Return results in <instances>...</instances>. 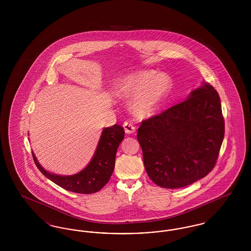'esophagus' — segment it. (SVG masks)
Masks as SVG:
<instances>
[{
	"instance_id": "obj_1",
	"label": "esophagus",
	"mask_w": 251,
	"mask_h": 251,
	"mask_svg": "<svg viewBox=\"0 0 251 251\" xmlns=\"http://www.w3.org/2000/svg\"><path fill=\"white\" fill-rule=\"evenodd\" d=\"M123 127L126 133H132L135 131V126H133V124L130 121H125L123 123Z\"/></svg>"
}]
</instances>
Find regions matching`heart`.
Listing matches in <instances>:
<instances>
[{"label": "heart", "mask_w": 251, "mask_h": 251, "mask_svg": "<svg viewBox=\"0 0 251 251\" xmlns=\"http://www.w3.org/2000/svg\"><path fill=\"white\" fill-rule=\"evenodd\" d=\"M171 79L165 73L142 71L119 81L117 91L120 95L134 97L131 109L134 114L149 117L155 114L171 90Z\"/></svg>", "instance_id": "b5f03b06"}]
</instances>
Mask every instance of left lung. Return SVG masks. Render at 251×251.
Listing matches in <instances>:
<instances>
[{
  "mask_svg": "<svg viewBox=\"0 0 251 251\" xmlns=\"http://www.w3.org/2000/svg\"><path fill=\"white\" fill-rule=\"evenodd\" d=\"M224 132L219 95L203 83L185 100L144 120L138 128L150 179L169 189L202 179L215 167Z\"/></svg>",
  "mask_w": 251,
  "mask_h": 251,
  "instance_id": "left-lung-1",
  "label": "left lung"
}]
</instances>
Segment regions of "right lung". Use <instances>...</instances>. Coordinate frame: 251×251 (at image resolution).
Here are the masks:
<instances>
[{"instance_id": "right-lung-1", "label": "right lung", "mask_w": 251, "mask_h": 251, "mask_svg": "<svg viewBox=\"0 0 251 251\" xmlns=\"http://www.w3.org/2000/svg\"><path fill=\"white\" fill-rule=\"evenodd\" d=\"M123 138L122 126L115 124L104 128L89 164L80 172L68 176L49 172L38 163L35 153H32L40 172L60 187L78 194H92L100 191L111 178L115 168L117 151Z\"/></svg>"}]
</instances>
